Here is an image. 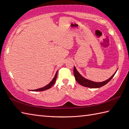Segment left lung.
Listing matches in <instances>:
<instances>
[{
    "label": "left lung",
    "mask_w": 129,
    "mask_h": 129,
    "mask_svg": "<svg viewBox=\"0 0 129 129\" xmlns=\"http://www.w3.org/2000/svg\"><path fill=\"white\" fill-rule=\"evenodd\" d=\"M117 70H116V72H115V73L110 78L107 79L106 80L102 82L93 81L83 77V76L79 73L78 71L76 70L75 67H74V75L76 81H77L79 84H80L81 85L85 87H90V88H99V87H100L101 86L105 85L107 83H108L111 80V79L114 77V76Z\"/></svg>",
    "instance_id": "8db88e82"
}]
</instances>
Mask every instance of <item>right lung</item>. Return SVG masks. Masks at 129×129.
Masks as SVG:
<instances>
[{
	"mask_svg": "<svg viewBox=\"0 0 129 129\" xmlns=\"http://www.w3.org/2000/svg\"><path fill=\"white\" fill-rule=\"evenodd\" d=\"M57 71L56 72L54 78L53 79V80H52L48 85H46V86H44L43 87H41V88L35 89V90H30V91H44V90H48L49 89H50V87L54 84V83H55L56 79V78H57Z\"/></svg>",
	"mask_w": 129,
	"mask_h": 129,
	"instance_id": "add662e5",
	"label": "right lung"
}]
</instances>
